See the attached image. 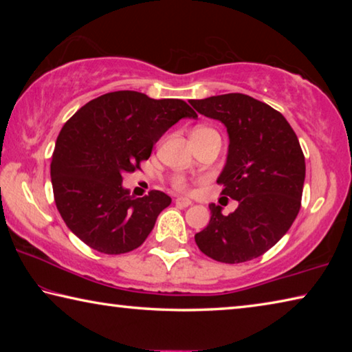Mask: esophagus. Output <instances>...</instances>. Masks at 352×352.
<instances>
[{
    "instance_id": "esophagus-1",
    "label": "esophagus",
    "mask_w": 352,
    "mask_h": 352,
    "mask_svg": "<svg viewBox=\"0 0 352 352\" xmlns=\"http://www.w3.org/2000/svg\"><path fill=\"white\" fill-rule=\"evenodd\" d=\"M175 205H177L178 208H188V206L192 205V201H190V200L186 199V197H178V199L175 200Z\"/></svg>"
}]
</instances>
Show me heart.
<instances>
[{
  "instance_id": "b5f03b06",
  "label": "heart",
  "mask_w": 352,
  "mask_h": 352,
  "mask_svg": "<svg viewBox=\"0 0 352 352\" xmlns=\"http://www.w3.org/2000/svg\"><path fill=\"white\" fill-rule=\"evenodd\" d=\"M174 186H175L177 189L184 190V189L188 188V183H186V180H184L183 177H175V178H174Z\"/></svg>"
}]
</instances>
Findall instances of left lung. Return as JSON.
Here are the masks:
<instances>
[{"label":"left lung","mask_w":352,"mask_h":352,"mask_svg":"<svg viewBox=\"0 0 352 352\" xmlns=\"http://www.w3.org/2000/svg\"><path fill=\"white\" fill-rule=\"evenodd\" d=\"M189 102L228 130V158L217 183L223 195L239 201L228 216L211 204V220L195 234V243L225 264L259 258L287 233L300 212L306 177L300 141L281 113L247 94Z\"/></svg>","instance_id":"1"}]
</instances>
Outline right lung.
Listing matches in <instances>:
<instances>
[{
    "label": "right lung",
    "instance_id": "1",
    "mask_svg": "<svg viewBox=\"0 0 352 352\" xmlns=\"http://www.w3.org/2000/svg\"><path fill=\"white\" fill-rule=\"evenodd\" d=\"M195 116L182 99L129 90L80 107L58 133L51 162L56 206L68 228L105 254L138 248L172 200L157 189L133 199L122 175L141 168L166 130Z\"/></svg>",
    "mask_w": 352,
    "mask_h": 352
}]
</instances>
